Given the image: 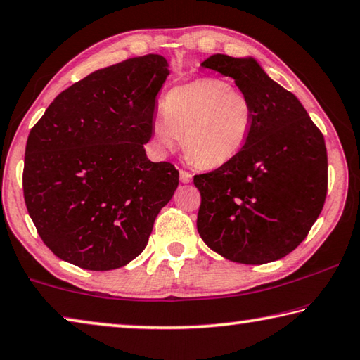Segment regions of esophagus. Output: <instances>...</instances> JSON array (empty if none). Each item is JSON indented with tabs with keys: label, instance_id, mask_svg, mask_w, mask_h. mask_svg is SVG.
I'll list each match as a JSON object with an SVG mask.
<instances>
[{
	"label": "esophagus",
	"instance_id": "obj_1",
	"mask_svg": "<svg viewBox=\"0 0 360 360\" xmlns=\"http://www.w3.org/2000/svg\"><path fill=\"white\" fill-rule=\"evenodd\" d=\"M179 178H181V182H184V184H187V182L192 181V174L188 173V172H186V169H181Z\"/></svg>",
	"mask_w": 360,
	"mask_h": 360
}]
</instances>
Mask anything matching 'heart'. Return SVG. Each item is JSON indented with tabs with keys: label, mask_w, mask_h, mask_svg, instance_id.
Instances as JSON below:
<instances>
[{
	"label": "heart",
	"mask_w": 360,
	"mask_h": 360,
	"mask_svg": "<svg viewBox=\"0 0 360 360\" xmlns=\"http://www.w3.org/2000/svg\"><path fill=\"white\" fill-rule=\"evenodd\" d=\"M254 108L249 96L217 77H200L169 90L163 111L152 120L158 148L172 150L184 138L188 160L219 168L240 154L251 136Z\"/></svg>",
	"instance_id": "obj_1"
}]
</instances>
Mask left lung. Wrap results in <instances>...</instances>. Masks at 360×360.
Returning <instances> with one entry per match:
<instances>
[{
	"label": "left lung",
	"mask_w": 360,
	"mask_h": 360,
	"mask_svg": "<svg viewBox=\"0 0 360 360\" xmlns=\"http://www.w3.org/2000/svg\"><path fill=\"white\" fill-rule=\"evenodd\" d=\"M202 66L235 79L252 103L254 122L233 160L193 176L202 195L198 233L231 262L262 265L283 259L307 238L324 206V136L297 96L252 57L216 53Z\"/></svg>",
	"instance_id": "left-lung-1"
}]
</instances>
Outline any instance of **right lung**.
<instances>
[{"label":"right lung","instance_id":"right-lung-1","mask_svg":"<svg viewBox=\"0 0 360 360\" xmlns=\"http://www.w3.org/2000/svg\"><path fill=\"white\" fill-rule=\"evenodd\" d=\"M169 75L149 53L63 90L28 135L23 197L44 245L84 270L108 271L144 251L179 172L150 162L155 98Z\"/></svg>","mask_w":360,"mask_h":360}]
</instances>
